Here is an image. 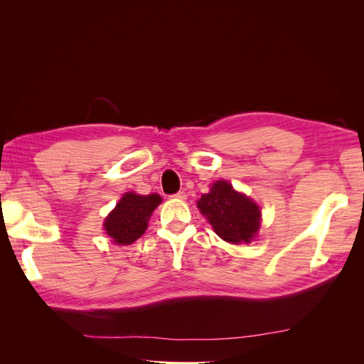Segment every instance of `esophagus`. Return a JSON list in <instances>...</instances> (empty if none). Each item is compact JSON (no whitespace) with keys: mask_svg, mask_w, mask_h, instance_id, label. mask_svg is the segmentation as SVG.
Returning a JSON list of instances; mask_svg holds the SVG:
<instances>
[{"mask_svg":"<svg viewBox=\"0 0 364 364\" xmlns=\"http://www.w3.org/2000/svg\"><path fill=\"white\" fill-rule=\"evenodd\" d=\"M171 197H173V199H178V200H185L186 199V194L183 191H179V193L173 194Z\"/></svg>","mask_w":364,"mask_h":364,"instance_id":"obj_1","label":"esophagus"}]
</instances>
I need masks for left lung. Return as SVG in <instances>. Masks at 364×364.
Returning a JSON list of instances; mask_svg holds the SVG:
<instances>
[{
  "mask_svg": "<svg viewBox=\"0 0 364 364\" xmlns=\"http://www.w3.org/2000/svg\"><path fill=\"white\" fill-rule=\"evenodd\" d=\"M197 208L213 225L215 234L228 243H250L259 229V206L237 193L226 181H217L203 194Z\"/></svg>",
  "mask_w": 364,
  "mask_h": 364,
  "instance_id": "8db88e82",
  "label": "left lung"
}]
</instances>
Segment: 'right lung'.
Returning <instances> with one entry per match:
<instances>
[{
    "mask_svg": "<svg viewBox=\"0 0 364 364\" xmlns=\"http://www.w3.org/2000/svg\"><path fill=\"white\" fill-rule=\"evenodd\" d=\"M161 200V196L158 194H124L106 218L105 229L107 235L117 245H132L146 232L149 218Z\"/></svg>",
    "mask_w": 364,
    "mask_h": 364,
    "instance_id": "right-lung-1",
    "label": "right lung"
}]
</instances>
